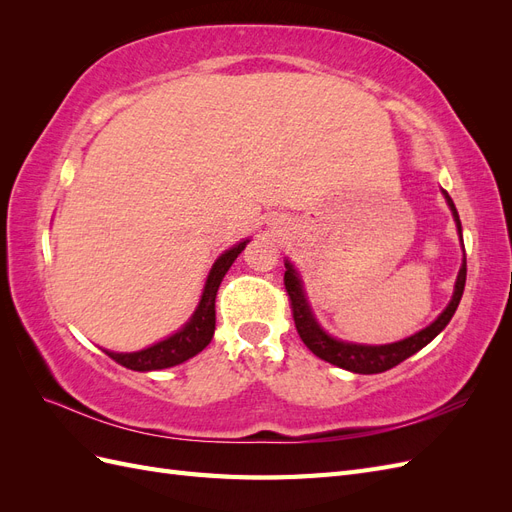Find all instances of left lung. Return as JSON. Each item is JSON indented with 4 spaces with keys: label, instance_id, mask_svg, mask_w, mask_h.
<instances>
[{
    "label": "left lung",
    "instance_id": "left-lung-1",
    "mask_svg": "<svg viewBox=\"0 0 512 512\" xmlns=\"http://www.w3.org/2000/svg\"><path fill=\"white\" fill-rule=\"evenodd\" d=\"M448 207H451L455 222H457V230L461 232V222H459V213L453 205L451 196L444 192ZM466 258H463V265L459 269L457 275V284H455V294L451 303L444 309V312L438 316L436 322H431L427 329L418 331L416 335L404 339V342H395V344H386V346H363V344H346L339 342V339H333L331 335L324 333L318 322L314 320L312 312H309V305L305 301V294L301 288V282L297 273H294L290 262H286V273H284V286L288 292V301H290V309H292V318H294V327H297L299 337L303 339V344L312 350L316 356H320L322 361L333 363L342 369L354 371V374H380V371L391 369L395 365H399L401 361H406L408 356H412L414 352H418L421 348H425L433 337H436L448 322H451L455 309L461 301L463 288H466Z\"/></svg>",
    "mask_w": 512,
    "mask_h": 512
}]
</instances>
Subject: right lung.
I'll list each match as a JSON object with an SVG mask.
<instances>
[{"instance_id":"obj_1","label":"right lung","mask_w":512,"mask_h":512,"mask_svg":"<svg viewBox=\"0 0 512 512\" xmlns=\"http://www.w3.org/2000/svg\"><path fill=\"white\" fill-rule=\"evenodd\" d=\"M247 241H241L239 245L230 247L228 252H224L207 277L203 299L198 303V309L194 312L192 320L185 324V327L170 335L164 342H158L156 346H151L141 352H130V354H119V352H106L113 361L119 365L134 369V371H151V369H166L179 365L183 361L192 359L194 354L200 350H205L211 342L213 331H215V294H218V288L222 284V277L230 269L235 258L243 252Z\"/></svg>"}]
</instances>
